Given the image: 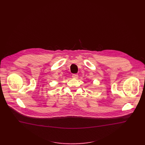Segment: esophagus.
<instances>
[{
  "label": "esophagus",
  "instance_id": "esophagus-1",
  "mask_svg": "<svg viewBox=\"0 0 145 145\" xmlns=\"http://www.w3.org/2000/svg\"><path fill=\"white\" fill-rule=\"evenodd\" d=\"M72 77L73 78H74V79H77V78H78V74H72Z\"/></svg>",
  "mask_w": 145,
  "mask_h": 145
}]
</instances>
